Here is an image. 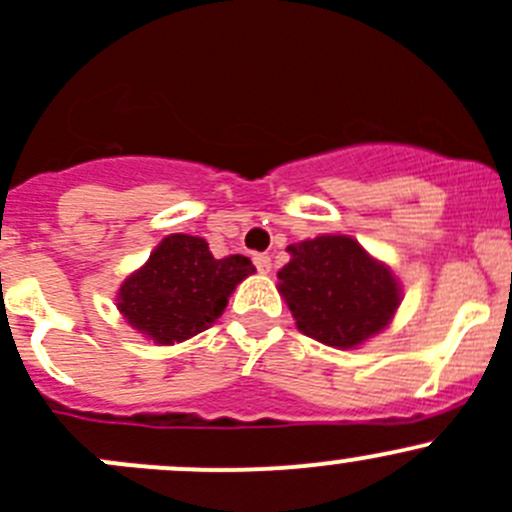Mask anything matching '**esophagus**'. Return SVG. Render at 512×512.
<instances>
[{"label": "esophagus", "instance_id": "34e87169", "mask_svg": "<svg viewBox=\"0 0 512 512\" xmlns=\"http://www.w3.org/2000/svg\"><path fill=\"white\" fill-rule=\"evenodd\" d=\"M254 263H256V268H258V271H261V273L271 271V256L256 254V256H254Z\"/></svg>", "mask_w": 512, "mask_h": 512}]
</instances>
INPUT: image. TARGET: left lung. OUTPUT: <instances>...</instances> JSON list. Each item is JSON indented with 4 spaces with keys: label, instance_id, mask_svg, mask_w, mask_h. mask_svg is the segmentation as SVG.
Wrapping results in <instances>:
<instances>
[{
    "label": "left lung",
    "instance_id": "8db88e82",
    "mask_svg": "<svg viewBox=\"0 0 512 512\" xmlns=\"http://www.w3.org/2000/svg\"><path fill=\"white\" fill-rule=\"evenodd\" d=\"M278 291L308 338L333 348H356L391 323L401 306V283L356 239L316 236L288 246Z\"/></svg>",
    "mask_w": 512,
    "mask_h": 512
}]
</instances>
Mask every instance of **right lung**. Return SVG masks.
Returning <instances> with one entry per match:
<instances>
[{"label": "right lung", "mask_w": 512, "mask_h": 512, "mask_svg": "<svg viewBox=\"0 0 512 512\" xmlns=\"http://www.w3.org/2000/svg\"><path fill=\"white\" fill-rule=\"evenodd\" d=\"M256 268L246 256L214 258L201 236L171 234L119 288L116 308L134 331L174 346L206 331Z\"/></svg>", "instance_id": "1"}]
</instances>
